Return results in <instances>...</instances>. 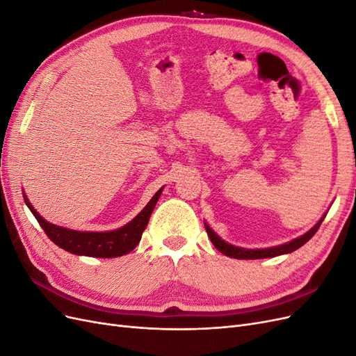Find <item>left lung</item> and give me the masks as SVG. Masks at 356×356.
Listing matches in <instances>:
<instances>
[{
  "label": "left lung",
  "mask_w": 356,
  "mask_h": 356,
  "mask_svg": "<svg viewBox=\"0 0 356 356\" xmlns=\"http://www.w3.org/2000/svg\"><path fill=\"white\" fill-rule=\"evenodd\" d=\"M327 212L322 215V218L312 227L309 232H306L305 234L298 236V238L289 241L286 243H282V245H277V246H270V248H261V250H250V248H241V246H234L229 242L222 241L220 236L215 233L209 225L204 222V229H207V233L209 236L211 242L213 243V246L217 248V250L227 255V257H232V258H238V260H257V258H272V257H277V255H284V254H289L293 252L296 250H298L300 246H303L309 239H312V236H314L318 229L321 222L324 221Z\"/></svg>",
  "instance_id": "8db88e82"
}]
</instances>
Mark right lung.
Instances as JSON below:
<instances>
[{"label": "right lung", "mask_w": 356, "mask_h": 356, "mask_svg": "<svg viewBox=\"0 0 356 356\" xmlns=\"http://www.w3.org/2000/svg\"><path fill=\"white\" fill-rule=\"evenodd\" d=\"M165 187H161L156 195L152 197L145 208L139 212L136 217L124 224L123 227L110 230V232H80L62 227V225L51 224L44 220L41 215L34 209L31 202L28 200L25 191L24 199L26 207L34 213V217L40 222L41 229L46 232L49 239L56 243L62 250H65L75 255H86V257H96V258H114L122 257L134 251L136 245L141 241V236L147 227L148 220L152 217V212L156 207V203L163 191Z\"/></svg>", "instance_id": "add662e5"}]
</instances>
